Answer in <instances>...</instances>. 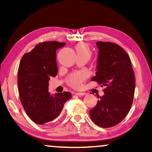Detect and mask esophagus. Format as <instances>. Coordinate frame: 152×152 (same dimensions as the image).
Instances as JSON below:
<instances>
[{"label": "esophagus", "mask_w": 152, "mask_h": 152, "mask_svg": "<svg viewBox=\"0 0 152 152\" xmlns=\"http://www.w3.org/2000/svg\"><path fill=\"white\" fill-rule=\"evenodd\" d=\"M76 96H85L86 94V93H84V92H77V93H76L75 94Z\"/></svg>", "instance_id": "esophagus-1"}]
</instances>
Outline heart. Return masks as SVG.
<instances>
[{"instance_id":"1","label":"heart","mask_w":152,"mask_h":152,"mask_svg":"<svg viewBox=\"0 0 152 152\" xmlns=\"http://www.w3.org/2000/svg\"><path fill=\"white\" fill-rule=\"evenodd\" d=\"M75 48L78 56H86L89 59L91 56V50L87 44L80 43L76 45ZM85 78L86 75L83 72H77V73L72 74L69 76L68 79H67V83L74 89H79L82 87V83L85 80Z\"/></svg>"}]
</instances>
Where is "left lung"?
Here are the masks:
<instances>
[{"label":"left lung","mask_w":152,"mask_h":152,"mask_svg":"<svg viewBox=\"0 0 152 152\" xmlns=\"http://www.w3.org/2000/svg\"><path fill=\"white\" fill-rule=\"evenodd\" d=\"M99 50L96 76L91 79L103 89L96 106L90 110L92 121L102 128L121 122L130 111L134 99L135 76L130 56L112 42H97Z\"/></svg>","instance_id":"8db88e82"}]
</instances>
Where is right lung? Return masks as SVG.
Returning <instances> with one entry per match:
<instances>
[{
    "instance_id": "add662e5",
    "label": "right lung",
    "mask_w": 152,
    "mask_h": 152,
    "mask_svg": "<svg viewBox=\"0 0 152 152\" xmlns=\"http://www.w3.org/2000/svg\"><path fill=\"white\" fill-rule=\"evenodd\" d=\"M65 45L55 41L42 42L24 54L20 61L18 72L20 102L28 116L38 124L56 118L72 97L68 91L54 96L48 92L50 78L55 77L58 72L56 50Z\"/></svg>"
}]
</instances>
